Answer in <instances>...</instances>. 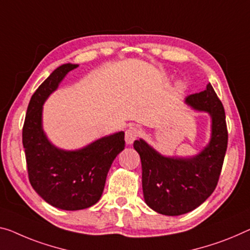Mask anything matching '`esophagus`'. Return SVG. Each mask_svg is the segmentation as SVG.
Wrapping results in <instances>:
<instances>
[{
  "mask_svg": "<svg viewBox=\"0 0 250 250\" xmlns=\"http://www.w3.org/2000/svg\"><path fill=\"white\" fill-rule=\"evenodd\" d=\"M138 135H140V129H138L137 127H134V126H132V127L127 128V129H126V132H125L126 143L132 144L133 142L138 137Z\"/></svg>",
  "mask_w": 250,
  "mask_h": 250,
  "instance_id": "esophagus-1",
  "label": "esophagus"
}]
</instances>
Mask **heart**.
Here are the masks:
<instances>
[{
    "label": "heart",
    "instance_id": "b5f03b06",
    "mask_svg": "<svg viewBox=\"0 0 250 250\" xmlns=\"http://www.w3.org/2000/svg\"><path fill=\"white\" fill-rule=\"evenodd\" d=\"M182 88H183V85H182V83H179V89H182Z\"/></svg>",
    "mask_w": 250,
    "mask_h": 250
}]
</instances>
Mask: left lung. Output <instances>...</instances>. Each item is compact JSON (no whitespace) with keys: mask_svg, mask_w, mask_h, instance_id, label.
<instances>
[{"mask_svg":"<svg viewBox=\"0 0 250 250\" xmlns=\"http://www.w3.org/2000/svg\"><path fill=\"white\" fill-rule=\"evenodd\" d=\"M192 108L209 113L211 138L193 157L161 155L143 140L134 142L142 162V186L146 205L165 216H180L202 205L216 189L228 145L224 105L216 91L206 90L188 96Z\"/></svg>","mask_w":250,"mask_h":250,"instance_id":"obj_1","label":"left lung"}]
</instances>
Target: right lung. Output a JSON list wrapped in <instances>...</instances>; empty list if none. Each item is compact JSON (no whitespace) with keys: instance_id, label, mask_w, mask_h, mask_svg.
Returning <instances> with one entry per match:
<instances>
[{"instance_id":"obj_1","label":"right lung","mask_w":250,"mask_h":250,"mask_svg":"<svg viewBox=\"0 0 250 250\" xmlns=\"http://www.w3.org/2000/svg\"><path fill=\"white\" fill-rule=\"evenodd\" d=\"M77 67L62 64L41 83L30 99L22 129L30 183L45 202L62 210H82L98 202L113 161L125 147L124 132L77 151H63L48 141L42 129V106Z\"/></svg>"}]
</instances>
